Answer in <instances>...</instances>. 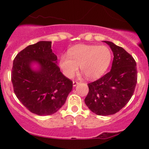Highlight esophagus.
I'll return each instance as SVG.
<instances>
[{"label": "esophagus", "instance_id": "obj_1", "mask_svg": "<svg viewBox=\"0 0 149 149\" xmlns=\"http://www.w3.org/2000/svg\"><path fill=\"white\" fill-rule=\"evenodd\" d=\"M79 83V82H78V81H73V86L75 87L76 85H77Z\"/></svg>", "mask_w": 149, "mask_h": 149}]
</instances>
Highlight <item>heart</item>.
Instances as JSON below:
<instances>
[{
	"instance_id": "b5f03b06",
	"label": "heart",
	"mask_w": 149,
	"mask_h": 149,
	"mask_svg": "<svg viewBox=\"0 0 149 149\" xmlns=\"http://www.w3.org/2000/svg\"><path fill=\"white\" fill-rule=\"evenodd\" d=\"M111 60V51L106 46L77 45L68 51V56H62L60 66L68 78L74 76L80 66L87 78L93 79L100 77Z\"/></svg>"
}]
</instances>
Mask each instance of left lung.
<instances>
[{
	"instance_id": "left-lung-1",
	"label": "left lung",
	"mask_w": 149,
	"mask_h": 149,
	"mask_svg": "<svg viewBox=\"0 0 149 149\" xmlns=\"http://www.w3.org/2000/svg\"><path fill=\"white\" fill-rule=\"evenodd\" d=\"M113 51L111 70L101 78L87 84L89 92L85 98L87 107L97 115L115 114L127 104L137 83L136 63L123 48L104 41Z\"/></svg>"
}]
</instances>
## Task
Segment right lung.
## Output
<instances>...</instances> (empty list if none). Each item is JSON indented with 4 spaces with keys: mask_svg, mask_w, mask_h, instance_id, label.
<instances>
[{
    "mask_svg": "<svg viewBox=\"0 0 149 149\" xmlns=\"http://www.w3.org/2000/svg\"><path fill=\"white\" fill-rule=\"evenodd\" d=\"M52 42L39 41L19 52L13 60L11 81L18 100L31 113L40 116L54 114L64 104L72 89V81L61 72ZM32 62L40 64L37 71Z\"/></svg>",
    "mask_w": 149,
    "mask_h": 149,
    "instance_id": "1",
    "label": "right lung"
}]
</instances>
